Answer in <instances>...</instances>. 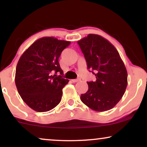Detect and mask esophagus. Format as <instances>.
Segmentation results:
<instances>
[{
	"instance_id": "34e87169",
	"label": "esophagus",
	"mask_w": 147,
	"mask_h": 147,
	"mask_svg": "<svg viewBox=\"0 0 147 147\" xmlns=\"http://www.w3.org/2000/svg\"><path fill=\"white\" fill-rule=\"evenodd\" d=\"M80 78H78V79H74V80H71V82H74V83H76V82H80Z\"/></svg>"
}]
</instances>
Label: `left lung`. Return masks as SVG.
<instances>
[{
	"label": "left lung",
	"instance_id": "left-lung-1",
	"mask_svg": "<svg viewBox=\"0 0 147 147\" xmlns=\"http://www.w3.org/2000/svg\"><path fill=\"white\" fill-rule=\"evenodd\" d=\"M78 43L88 69L96 78L95 82H87L88 90L81 95L82 102L97 112L112 109L123 96L128 84L127 71L119 53L107 39L96 34H89Z\"/></svg>",
	"mask_w": 147,
	"mask_h": 147
}]
</instances>
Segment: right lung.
Segmentation results:
<instances>
[{
  "label": "right lung",
  "instance_id": "obj_1",
  "mask_svg": "<svg viewBox=\"0 0 147 147\" xmlns=\"http://www.w3.org/2000/svg\"><path fill=\"white\" fill-rule=\"evenodd\" d=\"M70 43L53 37L40 38L20 57L15 84L23 101L35 111H49L61 102L62 89L69 80L51 74L63 75L58 60Z\"/></svg>",
  "mask_w": 147,
  "mask_h": 147
}]
</instances>
